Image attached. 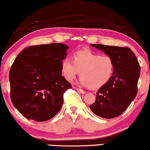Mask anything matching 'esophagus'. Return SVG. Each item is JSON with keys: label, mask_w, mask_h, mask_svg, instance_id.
Returning a JSON list of instances; mask_svg holds the SVG:
<instances>
[{"label": "esophagus", "mask_w": 150, "mask_h": 150, "mask_svg": "<svg viewBox=\"0 0 150 150\" xmlns=\"http://www.w3.org/2000/svg\"><path fill=\"white\" fill-rule=\"evenodd\" d=\"M76 90H77V91L79 92H80V93H81V94H86V92H85V91H84V90H83L79 89V88H76Z\"/></svg>", "instance_id": "1"}]
</instances>
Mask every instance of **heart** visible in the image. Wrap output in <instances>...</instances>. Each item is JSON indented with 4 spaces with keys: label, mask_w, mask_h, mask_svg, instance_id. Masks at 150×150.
Here are the masks:
<instances>
[{
    "label": "heart",
    "mask_w": 150,
    "mask_h": 150,
    "mask_svg": "<svg viewBox=\"0 0 150 150\" xmlns=\"http://www.w3.org/2000/svg\"><path fill=\"white\" fill-rule=\"evenodd\" d=\"M114 60L111 56L86 50L75 53L73 62L69 58L64 59L61 70L69 82H73L80 73V85L94 89L109 81L114 72Z\"/></svg>",
    "instance_id": "obj_1"
}]
</instances>
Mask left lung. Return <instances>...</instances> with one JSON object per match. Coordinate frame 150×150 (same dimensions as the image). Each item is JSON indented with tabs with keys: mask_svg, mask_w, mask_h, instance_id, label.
Masks as SVG:
<instances>
[{
	"mask_svg": "<svg viewBox=\"0 0 150 150\" xmlns=\"http://www.w3.org/2000/svg\"><path fill=\"white\" fill-rule=\"evenodd\" d=\"M112 57L114 72L109 81L99 88L94 103L90 108L99 117L110 119L121 115L137 93L140 66L136 56L128 47L90 44Z\"/></svg>",
	"mask_w": 150,
	"mask_h": 150,
	"instance_id": "8db88e82",
	"label": "left lung"
}]
</instances>
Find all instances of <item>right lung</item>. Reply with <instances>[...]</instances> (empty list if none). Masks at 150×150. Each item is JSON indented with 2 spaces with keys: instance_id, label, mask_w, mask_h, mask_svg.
Masks as SVG:
<instances>
[{
  "instance_id": "add662e5",
  "label": "right lung",
  "mask_w": 150,
  "mask_h": 150,
  "mask_svg": "<svg viewBox=\"0 0 150 150\" xmlns=\"http://www.w3.org/2000/svg\"><path fill=\"white\" fill-rule=\"evenodd\" d=\"M65 44L30 46L15 59L9 72L13 105L28 120L44 122L55 116L63 104V93L72 88L62 75Z\"/></svg>"
}]
</instances>
